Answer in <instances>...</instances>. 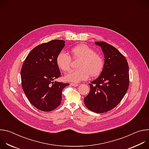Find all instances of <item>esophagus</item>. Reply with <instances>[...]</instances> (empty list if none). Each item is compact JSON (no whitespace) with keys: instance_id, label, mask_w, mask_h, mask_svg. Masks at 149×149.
<instances>
[{"instance_id":"obj_1","label":"esophagus","mask_w":149,"mask_h":149,"mask_svg":"<svg viewBox=\"0 0 149 149\" xmlns=\"http://www.w3.org/2000/svg\"><path fill=\"white\" fill-rule=\"evenodd\" d=\"M70 85L71 86H73V87H77L79 84H76V83H71Z\"/></svg>"}]
</instances>
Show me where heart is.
<instances>
[{"instance_id":"b5f03b06","label":"heart","mask_w":149,"mask_h":149,"mask_svg":"<svg viewBox=\"0 0 149 149\" xmlns=\"http://www.w3.org/2000/svg\"><path fill=\"white\" fill-rule=\"evenodd\" d=\"M71 53L74 59H80L78 70L72 71L65 75V79L72 82H78L86 80L90 74L92 77L98 75L104 67V59L86 44H80L71 49ZM56 65L62 71L67 72L70 70L71 58L63 51L60 52L56 59Z\"/></svg>"}]
</instances>
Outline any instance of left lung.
<instances>
[{"label": "left lung", "instance_id": "obj_1", "mask_svg": "<svg viewBox=\"0 0 149 149\" xmlns=\"http://www.w3.org/2000/svg\"><path fill=\"white\" fill-rule=\"evenodd\" d=\"M104 55L100 76L89 84L90 91L84 98L85 105L96 113L107 112L119 104L129 86V65L124 56L113 46L95 42Z\"/></svg>", "mask_w": 149, "mask_h": 149}]
</instances>
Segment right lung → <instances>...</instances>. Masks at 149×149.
<instances>
[{
  "instance_id": "right-lung-1",
  "label": "right lung",
  "mask_w": 149,
  "mask_h": 149,
  "mask_svg": "<svg viewBox=\"0 0 149 149\" xmlns=\"http://www.w3.org/2000/svg\"><path fill=\"white\" fill-rule=\"evenodd\" d=\"M65 42L55 39L34 48L28 55L21 69L23 90L37 109L51 111L59 105L62 90L69 83L56 81L61 77L56 57Z\"/></svg>"
}]
</instances>
